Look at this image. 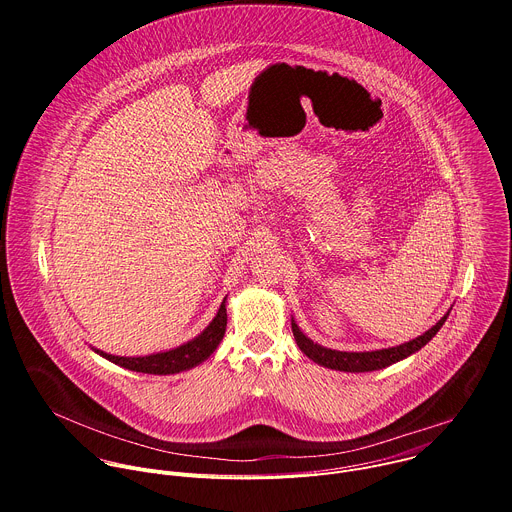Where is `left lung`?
<instances>
[{
	"instance_id": "1",
	"label": "left lung",
	"mask_w": 512,
	"mask_h": 512,
	"mask_svg": "<svg viewBox=\"0 0 512 512\" xmlns=\"http://www.w3.org/2000/svg\"><path fill=\"white\" fill-rule=\"evenodd\" d=\"M450 310L437 320L427 332H423L421 336L399 344V346H391V348H381V350H364V352H346V350H332L326 348L318 342H314L312 338H308L300 326L296 324V320L291 318V332H294V338L300 346V350L314 362H318L320 367L332 369V371H344V373H371V371H379L389 367V364H395L411 354H415L417 350H421L440 328L444 326V322L448 320Z\"/></svg>"
}]
</instances>
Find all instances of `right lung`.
<instances>
[{"mask_svg": "<svg viewBox=\"0 0 512 512\" xmlns=\"http://www.w3.org/2000/svg\"><path fill=\"white\" fill-rule=\"evenodd\" d=\"M227 330V298L223 300L221 308H218L212 322L192 340L154 354L145 356H115L109 352H103L95 346H91L99 356L107 358L109 362L119 364V367L135 373H148V375H176L182 371H190L198 367L200 362L210 358L214 350L221 344Z\"/></svg>", "mask_w": 512, "mask_h": 512, "instance_id": "add662e5", "label": "right lung"}]
</instances>
